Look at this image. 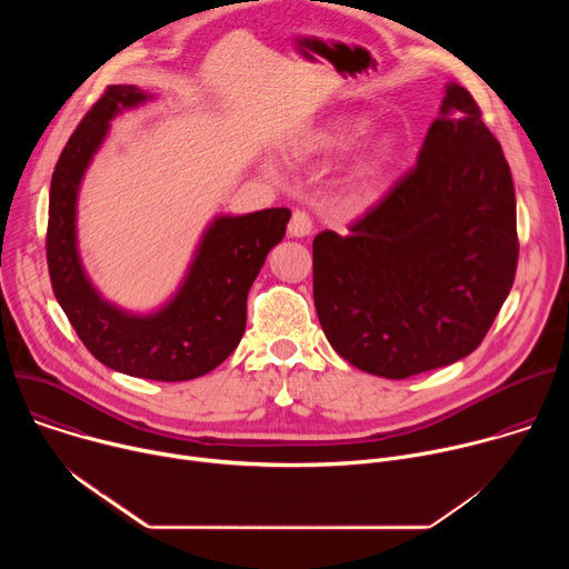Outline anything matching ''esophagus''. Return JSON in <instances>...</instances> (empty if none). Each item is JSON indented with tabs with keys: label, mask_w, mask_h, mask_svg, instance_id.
Here are the masks:
<instances>
[{
	"label": "esophagus",
	"mask_w": 569,
	"mask_h": 569,
	"mask_svg": "<svg viewBox=\"0 0 569 569\" xmlns=\"http://www.w3.org/2000/svg\"><path fill=\"white\" fill-rule=\"evenodd\" d=\"M312 231V220L306 211H295L288 222V236L290 238H306Z\"/></svg>",
	"instance_id": "esophagus-1"
}]
</instances>
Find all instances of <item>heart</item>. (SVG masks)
<instances>
[{"label": "heart", "instance_id": "b5f03b06", "mask_svg": "<svg viewBox=\"0 0 569 569\" xmlns=\"http://www.w3.org/2000/svg\"><path fill=\"white\" fill-rule=\"evenodd\" d=\"M367 114H340L312 128L297 141L301 157H323L347 150L371 130ZM400 157V137L396 132L376 134L345 169L342 189L356 204H371L382 191L389 173Z\"/></svg>", "mask_w": 569, "mask_h": 569}]
</instances>
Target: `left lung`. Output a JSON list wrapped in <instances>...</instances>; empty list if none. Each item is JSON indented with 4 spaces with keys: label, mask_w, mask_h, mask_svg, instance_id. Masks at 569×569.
<instances>
[{
    "label": "left lung",
    "mask_w": 569,
    "mask_h": 569,
    "mask_svg": "<svg viewBox=\"0 0 569 569\" xmlns=\"http://www.w3.org/2000/svg\"><path fill=\"white\" fill-rule=\"evenodd\" d=\"M516 266L509 164L468 90L450 80L417 167L349 236H315L312 297L338 356L398 380L472 353Z\"/></svg>",
    "instance_id": "obj_1"
}]
</instances>
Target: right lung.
Here are the masks:
<instances>
[{
    "label": "right lung",
    "instance_id": "add662e5",
    "mask_svg": "<svg viewBox=\"0 0 569 569\" xmlns=\"http://www.w3.org/2000/svg\"><path fill=\"white\" fill-rule=\"evenodd\" d=\"M152 99L134 86H110L69 137L51 178L47 263L58 303L99 362L132 378L180 382L209 373L238 347L246 333L248 292L281 242L290 209L218 213L164 303L134 312L108 301L80 259L78 193L110 121Z\"/></svg>",
    "mask_w": 569,
    "mask_h": 569
}]
</instances>
